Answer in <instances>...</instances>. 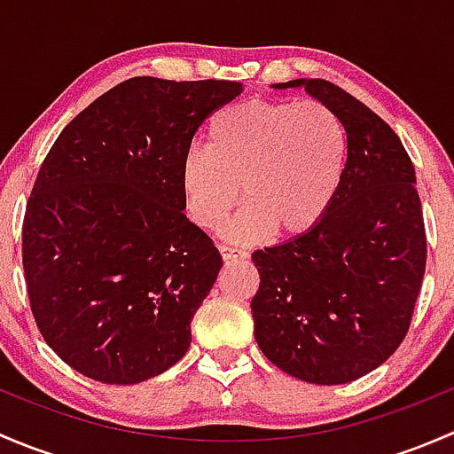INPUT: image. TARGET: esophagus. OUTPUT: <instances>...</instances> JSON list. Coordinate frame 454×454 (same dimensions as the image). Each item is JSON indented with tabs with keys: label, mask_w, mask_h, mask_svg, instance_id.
Here are the masks:
<instances>
[{
	"label": "esophagus",
	"mask_w": 454,
	"mask_h": 454,
	"mask_svg": "<svg viewBox=\"0 0 454 454\" xmlns=\"http://www.w3.org/2000/svg\"><path fill=\"white\" fill-rule=\"evenodd\" d=\"M219 253H222L223 261H244L248 259V253L241 248H231V246H219Z\"/></svg>",
	"instance_id": "obj_1"
}]
</instances>
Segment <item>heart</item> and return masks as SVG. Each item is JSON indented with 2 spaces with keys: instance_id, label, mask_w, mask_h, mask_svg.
<instances>
[{
  "instance_id": "1",
  "label": "heart",
  "mask_w": 454,
  "mask_h": 454,
  "mask_svg": "<svg viewBox=\"0 0 454 454\" xmlns=\"http://www.w3.org/2000/svg\"><path fill=\"white\" fill-rule=\"evenodd\" d=\"M347 167V131L318 100H246L208 125V146L180 164V191L191 222L215 231L239 201L248 204L223 228L231 241L253 244L277 231L309 232L336 200Z\"/></svg>"
}]
</instances>
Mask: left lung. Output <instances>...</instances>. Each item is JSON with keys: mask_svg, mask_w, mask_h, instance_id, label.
<instances>
[{"mask_svg": "<svg viewBox=\"0 0 454 454\" xmlns=\"http://www.w3.org/2000/svg\"><path fill=\"white\" fill-rule=\"evenodd\" d=\"M347 131L336 200L305 235L256 250L254 338L265 358L312 384L378 369L404 340L426 270L415 168L395 131L325 79H296Z\"/></svg>", "mask_w": 454, "mask_h": 454, "instance_id": "1", "label": "left lung"}]
</instances>
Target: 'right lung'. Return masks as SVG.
<instances>
[{"label": "right lung", "instance_id": "right-lung-1", "mask_svg": "<svg viewBox=\"0 0 454 454\" xmlns=\"http://www.w3.org/2000/svg\"><path fill=\"white\" fill-rule=\"evenodd\" d=\"M237 81L136 76L54 140L26 204L21 254L32 316L85 378L136 384L177 363L222 254L189 222L180 164Z\"/></svg>", "mask_w": 454, "mask_h": 454}]
</instances>
